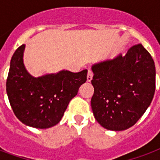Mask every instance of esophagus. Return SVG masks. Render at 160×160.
I'll return each mask as SVG.
<instances>
[{
    "mask_svg": "<svg viewBox=\"0 0 160 160\" xmlns=\"http://www.w3.org/2000/svg\"><path fill=\"white\" fill-rule=\"evenodd\" d=\"M93 78V72L91 70H88V75H87V81H91Z\"/></svg>",
    "mask_w": 160,
    "mask_h": 160,
    "instance_id": "34e87169",
    "label": "esophagus"
}]
</instances>
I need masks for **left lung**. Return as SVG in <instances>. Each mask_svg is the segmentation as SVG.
<instances>
[{"label": "left lung", "instance_id": "8db88e82", "mask_svg": "<svg viewBox=\"0 0 160 160\" xmlns=\"http://www.w3.org/2000/svg\"><path fill=\"white\" fill-rule=\"evenodd\" d=\"M91 108L98 123L109 130L133 126L146 111L155 91V65L141 44L124 56L92 66Z\"/></svg>", "mask_w": 160, "mask_h": 160}]
</instances>
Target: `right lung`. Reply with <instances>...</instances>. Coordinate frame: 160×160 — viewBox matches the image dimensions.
<instances>
[{
    "label": "right lung",
    "instance_id": "add662e5",
    "mask_svg": "<svg viewBox=\"0 0 160 160\" xmlns=\"http://www.w3.org/2000/svg\"><path fill=\"white\" fill-rule=\"evenodd\" d=\"M24 49L25 45H21L12 55L6 93L19 120L33 128L47 129L60 121L70 100L87 80V70H62L35 78L24 66Z\"/></svg>",
    "mask_w": 160,
    "mask_h": 160
}]
</instances>
